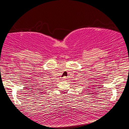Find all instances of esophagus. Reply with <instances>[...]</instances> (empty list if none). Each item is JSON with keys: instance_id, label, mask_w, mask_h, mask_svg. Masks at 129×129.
<instances>
[{"instance_id": "esophagus-1", "label": "esophagus", "mask_w": 129, "mask_h": 129, "mask_svg": "<svg viewBox=\"0 0 129 129\" xmlns=\"http://www.w3.org/2000/svg\"><path fill=\"white\" fill-rule=\"evenodd\" d=\"M67 79V77H64L62 78L63 80H65V79Z\"/></svg>"}]
</instances>
